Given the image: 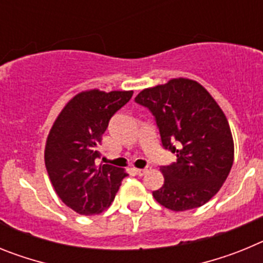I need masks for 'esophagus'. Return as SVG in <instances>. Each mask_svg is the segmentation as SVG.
Instances as JSON below:
<instances>
[{"instance_id":"esophagus-1","label":"esophagus","mask_w":263,"mask_h":263,"mask_svg":"<svg viewBox=\"0 0 263 263\" xmlns=\"http://www.w3.org/2000/svg\"><path fill=\"white\" fill-rule=\"evenodd\" d=\"M147 171H148L147 168H136V174L138 176H143L146 173H147Z\"/></svg>"}]
</instances>
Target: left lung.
Here are the masks:
<instances>
[{
  "label": "left lung",
  "instance_id": "1",
  "mask_svg": "<svg viewBox=\"0 0 263 263\" xmlns=\"http://www.w3.org/2000/svg\"><path fill=\"white\" fill-rule=\"evenodd\" d=\"M136 103L152 111L162 145L176 162L162 166L163 185L153 192L168 210H194L210 201L231 173L234 143L224 111L197 81L179 78L146 88Z\"/></svg>",
  "mask_w": 263,
  "mask_h": 263
}]
</instances>
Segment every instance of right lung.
I'll return each instance as SVG.
<instances>
[{
	"mask_svg": "<svg viewBox=\"0 0 263 263\" xmlns=\"http://www.w3.org/2000/svg\"><path fill=\"white\" fill-rule=\"evenodd\" d=\"M133 96V90L90 89L69 100L46 141L45 163L60 200L79 215H97L115 200L122 168L100 164L99 145L109 120Z\"/></svg>",
	"mask_w": 263,
	"mask_h": 263,
	"instance_id": "obj_1",
	"label": "right lung"
}]
</instances>
